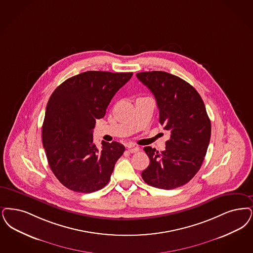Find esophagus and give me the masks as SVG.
Masks as SVG:
<instances>
[{
	"instance_id": "esophagus-1",
	"label": "esophagus",
	"mask_w": 253,
	"mask_h": 253,
	"mask_svg": "<svg viewBox=\"0 0 253 253\" xmlns=\"http://www.w3.org/2000/svg\"><path fill=\"white\" fill-rule=\"evenodd\" d=\"M128 151L131 152V153H134V152H137L139 151V148L138 147H132V146H128Z\"/></svg>"
}]
</instances>
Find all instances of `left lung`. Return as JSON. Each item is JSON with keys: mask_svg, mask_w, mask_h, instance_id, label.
<instances>
[{"mask_svg": "<svg viewBox=\"0 0 253 253\" xmlns=\"http://www.w3.org/2000/svg\"><path fill=\"white\" fill-rule=\"evenodd\" d=\"M157 102L159 122L170 131L166 150L144 151L150 158L142 178L148 184L173 189L189 182L200 170L211 137V122L202 97L190 84L165 71L136 74Z\"/></svg>", "mask_w": 253, "mask_h": 253, "instance_id": "1", "label": "left lung"}]
</instances>
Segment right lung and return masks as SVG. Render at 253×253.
<instances>
[{
    "label": "right lung",
    "instance_id": "1",
    "mask_svg": "<svg viewBox=\"0 0 253 253\" xmlns=\"http://www.w3.org/2000/svg\"><path fill=\"white\" fill-rule=\"evenodd\" d=\"M132 72L85 71L52 92L42 126V142L51 171L67 188L91 193L104 187L125 147L93 142L96 120L102 119L115 94Z\"/></svg>",
    "mask_w": 253,
    "mask_h": 253
}]
</instances>
